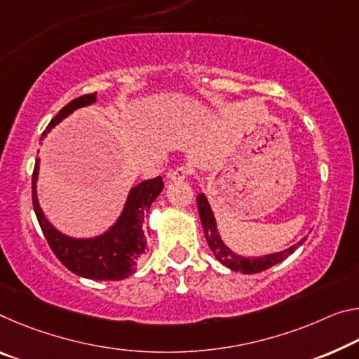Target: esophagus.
Wrapping results in <instances>:
<instances>
[{"instance_id": "obj_1", "label": "esophagus", "mask_w": 359, "mask_h": 359, "mask_svg": "<svg viewBox=\"0 0 359 359\" xmlns=\"http://www.w3.org/2000/svg\"><path fill=\"white\" fill-rule=\"evenodd\" d=\"M189 175H190L189 168L179 166V168H175L174 170H170V172L168 174V177L170 180H174V182H180V180H185L187 177H189Z\"/></svg>"}]
</instances>
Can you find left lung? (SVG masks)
<instances>
[{
	"instance_id": "1",
	"label": "left lung",
	"mask_w": 359,
	"mask_h": 359,
	"mask_svg": "<svg viewBox=\"0 0 359 359\" xmlns=\"http://www.w3.org/2000/svg\"><path fill=\"white\" fill-rule=\"evenodd\" d=\"M196 203H198V210H200V219L204 229V235H206V241L209 244L210 251L214 252L215 259L222 262L225 266H229L233 271H240L244 273V275H251V273H260L270 266L280 264L286 257H289L295 249H297L300 244L305 241L300 240L297 244L294 246L284 249L281 252H275V254H269V255H262V257H241V255L235 254L230 251L229 248L225 246V243L222 241V238L217 231V224H215L214 219V212L210 209L209 203L206 200V195L201 193V195L196 196Z\"/></svg>"
}]
</instances>
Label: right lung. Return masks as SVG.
Segmentation results:
<instances>
[{
	"label": "right lung",
	"mask_w": 359,
	"mask_h": 359,
	"mask_svg": "<svg viewBox=\"0 0 359 359\" xmlns=\"http://www.w3.org/2000/svg\"><path fill=\"white\" fill-rule=\"evenodd\" d=\"M95 99H97V93L73 99L57 113L55 118L50 119L46 130L41 134V140L65 116L75 111L76 108L94 104ZM38 170L39 158L36 159L32 175L33 209L55 257L75 275L88 278V280L119 281L133 275L137 269V260L147 252V240L142 225L151 203L164 189L163 179L155 177L133 187L121 215L104 235L95 238H72L54 229L53 224L44 217L36 196Z\"/></svg>",
	"instance_id": "obj_1"
}]
</instances>
